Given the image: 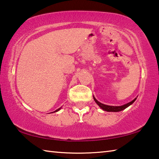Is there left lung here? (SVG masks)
Instances as JSON below:
<instances>
[{
	"label": "left lung",
	"instance_id": "left-lung-1",
	"mask_svg": "<svg viewBox=\"0 0 159 159\" xmlns=\"http://www.w3.org/2000/svg\"><path fill=\"white\" fill-rule=\"evenodd\" d=\"M93 98H94V100L95 101L96 103L98 104V106L100 107L101 109H103L104 111H109V112L110 111L118 112V111H122V110H124L125 109L127 108V107H128L129 106L131 105V104H133L137 99V98H134L133 101L128 102V103L125 104H124V105H122V106H109V105H106V104H102L101 102H99V101L97 100L94 96H93Z\"/></svg>",
	"mask_w": 159,
	"mask_h": 159
}]
</instances>
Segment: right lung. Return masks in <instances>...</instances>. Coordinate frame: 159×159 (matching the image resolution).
Listing matches in <instances>:
<instances>
[{
    "label": "right lung",
    "mask_w": 159,
    "mask_h": 159,
    "mask_svg": "<svg viewBox=\"0 0 159 159\" xmlns=\"http://www.w3.org/2000/svg\"><path fill=\"white\" fill-rule=\"evenodd\" d=\"M60 109H61V107H60V108H59V109H57V110H55V111H54V112H57V111H59V110H60Z\"/></svg>",
    "instance_id": "add662e5"
}]
</instances>
